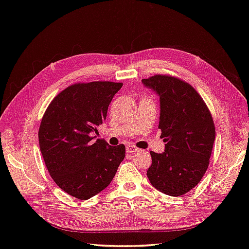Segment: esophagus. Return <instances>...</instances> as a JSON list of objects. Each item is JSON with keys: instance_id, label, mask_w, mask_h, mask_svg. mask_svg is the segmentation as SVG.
Masks as SVG:
<instances>
[{"instance_id": "obj_1", "label": "esophagus", "mask_w": 249, "mask_h": 249, "mask_svg": "<svg viewBox=\"0 0 249 249\" xmlns=\"http://www.w3.org/2000/svg\"><path fill=\"white\" fill-rule=\"evenodd\" d=\"M137 150H138V148H137V147H135V146H132V145L126 146V151H127V153H129V154L136 153Z\"/></svg>"}]
</instances>
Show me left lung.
Here are the masks:
<instances>
[{
    "label": "left lung",
    "mask_w": 249,
    "mask_h": 249,
    "mask_svg": "<svg viewBox=\"0 0 249 249\" xmlns=\"http://www.w3.org/2000/svg\"><path fill=\"white\" fill-rule=\"evenodd\" d=\"M142 84L159 96V126L165 151H151L147 177L157 190L179 196L200 182L215 141L213 119L200 94L187 82L157 74Z\"/></svg>",
    "instance_id": "8db88e82"
}]
</instances>
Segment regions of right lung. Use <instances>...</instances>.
I'll list each match as a JSON object with an SVG mask.
<instances>
[{"label": "right lung", "mask_w": 249, "mask_h": 249, "mask_svg": "<svg viewBox=\"0 0 249 249\" xmlns=\"http://www.w3.org/2000/svg\"><path fill=\"white\" fill-rule=\"evenodd\" d=\"M123 84L109 81L77 83L60 92L41 120V155L59 188L80 200L104 190L125 157V146L93 141L107 119L108 105Z\"/></svg>", "instance_id": "right-lung-1"}]
</instances>
